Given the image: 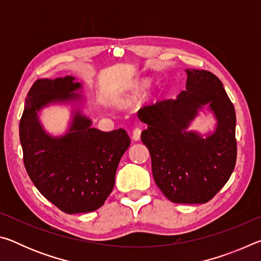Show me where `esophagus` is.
<instances>
[{
    "label": "esophagus",
    "instance_id": "1",
    "mask_svg": "<svg viewBox=\"0 0 261 261\" xmlns=\"http://www.w3.org/2000/svg\"><path fill=\"white\" fill-rule=\"evenodd\" d=\"M140 135H141L140 126H136L135 129H134V131H132V139H134V140H139Z\"/></svg>",
    "mask_w": 261,
    "mask_h": 261
}]
</instances>
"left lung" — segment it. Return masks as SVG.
<instances>
[{"label":"left lung","instance_id":"8db88e82","mask_svg":"<svg viewBox=\"0 0 261 261\" xmlns=\"http://www.w3.org/2000/svg\"><path fill=\"white\" fill-rule=\"evenodd\" d=\"M187 91L176 99L144 106L141 132L152 160L154 180L176 204H205L228 182L236 165V114L222 83L206 70H187ZM218 118L215 134L204 140L185 131L201 105Z\"/></svg>","mask_w":261,"mask_h":261}]
</instances>
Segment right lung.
Returning <instances> with one entry per match:
<instances>
[{
  "instance_id": "1",
  "label": "right lung",
  "mask_w": 261,
  "mask_h": 261,
  "mask_svg": "<svg viewBox=\"0 0 261 261\" xmlns=\"http://www.w3.org/2000/svg\"><path fill=\"white\" fill-rule=\"evenodd\" d=\"M81 87L72 77L38 79L31 87L19 122L23 160L31 180L43 197L67 214L87 213L105 204L130 137L123 129L102 132L77 114L67 136L42 131L37 112L56 100H68Z\"/></svg>"
}]
</instances>
